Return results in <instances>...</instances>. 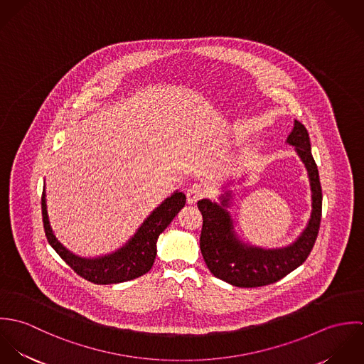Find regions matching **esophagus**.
<instances>
[{"mask_svg":"<svg viewBox=\"0 0 364 364\" xmlns=\"http://www.w3.org/2000/svg\"><path fill=\"white\" fill-rule=\"evenodd\" d=\"M206 195V189L202 183H193L188 192H186V196H188V202L189 203H196L198 200H200L203 196Z\"/></svg>","mask_w":364,"mask_h":364,"instance_id":"esophagus-1","label":"esophagus"}]
</instances>
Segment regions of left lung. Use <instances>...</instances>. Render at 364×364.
Returning <instances> with one entry per match:
<instances>
[{
    "mask_svg": "<svg viewBox=\"0 0 364 364\" xmlns=\"http://www.w3.org/2000/svg\"><path fill=\"white\" fill-rule=\"evenodd\" d=\"M287 143L304 162L311 185V218L301 235L289 247L263 250L244 244L234 232L230 208L231 193L221 196V203L202 199L198 208L203 215L200 251L208 270L218 279L237 287H260L272 284L297 269L309 258L315 244L322 213V191L319 173L311 154L310 136L304 124L294 120Z\"/></svg>",
    "mask_w": 364,
    "mask_h": 364,
    "instance_id": "obj_1",
    "label": "left lung"
}]
</instances>
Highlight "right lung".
<instances>
[{"instance_id":"1","label":"right lung","mask_w":364,"mask_h":364,"mask_svg":"<svg viewBox=\"0 0 364 364\" xmlns=\"http://www.w3.org/2000/svg\"><path fill=\"white\" fill-rule=\"evenodd\" d=\"M185 203L186 196L176 191L146 218L124 247L113 254L94 259L77 257L58 242L48 215L45 188L42 193V215L49 244L77 274L95 284H114L140 277L153 267L156 255V240Z\"/></svg>"}]
</instances>
